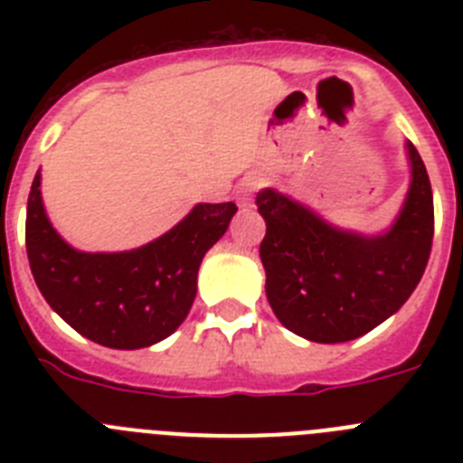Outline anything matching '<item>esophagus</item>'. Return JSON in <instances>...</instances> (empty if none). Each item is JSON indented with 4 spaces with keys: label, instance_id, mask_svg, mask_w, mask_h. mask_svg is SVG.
Returning <instances> with one entry per match:
<instances>
[{
    "label": "esophagus",
    "instance_id": "34e87169",
    "mask_svg": "<svg viewBox=\"0 0 463 463\" xmlns=\"http://www.w3.org/2000/svg\"><path fill=\"white\" fill-rule=\"evenodd\" d=\"M260 185H261V178H260V175H257V174L245 175V181L241 183L239 192H236V196H239L241 206H248V203H250L252 192H257V187H260Z\"/></svg>",
    "mask_w": 463,
    "mask_h": 463
}]
</instances>
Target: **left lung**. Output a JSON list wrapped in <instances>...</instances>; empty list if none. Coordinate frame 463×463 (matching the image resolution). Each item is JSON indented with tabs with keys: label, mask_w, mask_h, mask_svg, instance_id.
Listing matches in <instances>:
<instances>
[{
	"label": "left lung",
	"mask_w": 463,
	"mask_h": 463,
	"mask_svg": "<svg viewBox=\"0 0 463 463\" xmlns=\"http://www.w3.org/2000/svg\"><path fill=\"white\" fill-rule=\"evenodd\" d=\"M412 181L394 227L366 239L347 234L273 190L257 194L267 220L260 257L278 320L315 343H345L406 304L427 269L433 194L424 162L408 143Z\"/></svg>",
	"instance_id": "1"
}]
</instances>
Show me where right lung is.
<instances>
[{
    "label": "right lung",
    "mask_w": 463,
    "mask_h": 463,
    "mask_svg": "<svg viewBox=\"0 0 463 463\" xmlns=\"http://www.w3.org/2000/svg\"><path fill=\"white\" fill-rule=\"evenodd\" d=\"M34 175L24 243L41 294L80 336L116 350H138L174 334L196 294L203 255L227 232L234 202L199 203L171 232L129 252H79L48 222Z\"/></svg>",
    "instance_id": "1"
}]
</instances>
